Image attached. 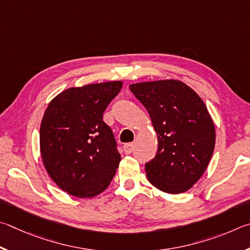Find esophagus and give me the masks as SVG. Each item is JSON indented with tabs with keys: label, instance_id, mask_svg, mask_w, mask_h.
Instances as JSON below:
<instances>
[{
	"label": "esophagus",
	"instance_id": "obj_1",
	"mask_svg": "<svg viewBox=\"0 0 250 250\" xmlns=\"http://www.w3.org/2000/svg\"><path fill=\"white\" fill-rule=\"evenodd\" d=\"M135 148L134 143H128V144H125L124 146H123V149H124L125 154H130V152H133Z\"/></svg>",
	"mask_w": 250,
	"mask_h": 250
}]
</instances>
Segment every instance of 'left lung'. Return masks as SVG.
<instances>
[{
	"mask_svg": "<svg viewBox=\"0 0 250 250\" xmlns=\"http://www.w3.org/2000/svg\"><path fill=\"white\" fill-rule=\"evenodd\" d=\"M129 89L149 113L158 150L145 164L151 185L182 193L204 173L215 146V128L200 96L177 80L142 82Z\"/></svg>",
	"mask_w": 250,
	"mask_h": 250,
	"instance_id": "8db88e82",
	"label": "left lung"
}]
</instances>
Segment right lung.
<instances>
[{
  "label": "right lung",
  "mask_w": 250,
  "mask_h": 250,
  "mask_svg": "<svg viewBox=\"0 0 250 250\" xmlns=\"http://www.w3.org/2000/svg\"><path fill=\"white\" fill-rule=\"evenodd\" d=\"M121 81L71 87L48 105L41 124V152L61 190L92 198L108 187L121 155L103 113L120 93Z\"/></svg>",
  "instance_id": "right-lung-1"
}]
</instances>
